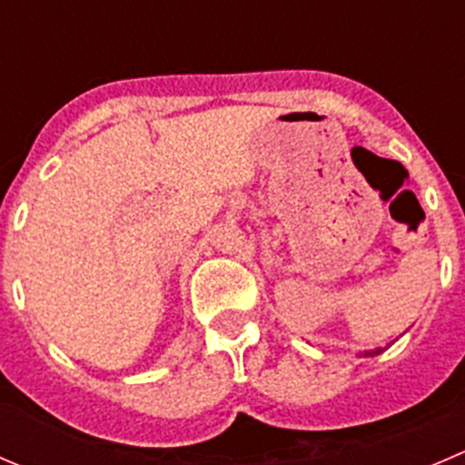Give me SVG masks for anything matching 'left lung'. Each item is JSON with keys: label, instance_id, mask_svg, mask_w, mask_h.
<instances>
[{"label": "left lung", "instance_id": "8db88e82", "mask_svg": "<svg viewBox=\"0 0 465 465\" xmlns=\"http://www.w3.org/2000/svg\"><path fill=\"white\" fill-rule=\"evenodd\" d=\"M380 351H382V349H373V351H369L367 355H376V353H380Z\"/></svg>", "mask_w": 465, "mask_h": 465}]
</instances>
